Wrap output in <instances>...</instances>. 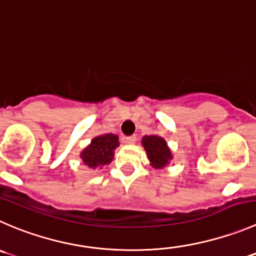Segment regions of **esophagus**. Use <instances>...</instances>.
<instances>
[{
    "mask_svg": "<svg viewBox=\"0 0 256 256\" xmlns=\"http://www.w3.org/2000/svg\"><path fill=\"white\" fill-rule=\"evenodd\" d=\"M124 140H126V143H130V144H133V143L137 140V137L136 136H128V137L124 138Z\"/></svg>",
    "mask_w": 256,
    "mask_h": 256,
    "instance_id": "obj_1",
    "label": "esophagus"
}]
</instances>
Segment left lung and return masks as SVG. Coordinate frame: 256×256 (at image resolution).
Masks as SVG:
<instances>
[{
	"label": "left lung",
	"instance_id": "8db88e82",
	"mask_svg": "<svg viewBox=\"0 0 256 256\" xmlns=\"http://www.w3.org/2000/svg\"><path fill=\"white\" fill-rule=\"evenodd\" d=\"M142 144L147 152L152 166L156 168H162L171 160V150L167 147L166 140L158 136H146L142 140Z\"/></svg>",
	"mask_w": 256,
	"mask_h": 256
}]
</instances>
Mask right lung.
<instances>
[{"label": "right lung", "mask_w": 256, "mask_h": 256, "mask_svg": "<svg viewBox=\"0 0 256 256\" xmlns=\"http://www.w3.org/2000/svg\"><path fill=\"white\" fill-rule=\"evenodd\" d=\"M119 146L118 137L116 134H103L96 137L92 143L82 152V158L85 164L96 170L112 162L114 157V150Z\"/></svg>", "instance_id": "obj_1"}]
</instances>
